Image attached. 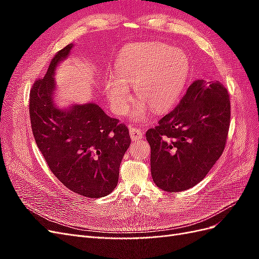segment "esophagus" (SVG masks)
Wrapping results in <instances>:
<instances>
[{
	"instance_id": "esophagus-1",
	"label": "esophagus",
	"mask_w": 259,
	"mask_h": 259,
	"mask_svg": "<svg viewBox=\"0 0 259 259\" xmlns=\"http://www.w3.org/2000/svg\"><path fill=\"white\" fill-rule=\"evenodd\" d=\"M143 131H140L139 128H137V127H134V126H132L131 128H130V135H131V137H132V139L133 140H137V139H140L143 137Z\"/></svg>"
}]
</instances>
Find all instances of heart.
<instances>
[{
    "instance_id": "b5f03b06",
    "label": "heart",
    "mask_w": 259,
    "mask_h": 259,
    "mask_svg": "<svg viewBox=\"0 0 259 259\" xmlns=\"http://www.w3.org/2000/svg\"><path fill=\"white\" fill-rule=\"evenodd\" d=\"M190 65L186 54L160 42L131 45L115 61V74L106 77L105 92L112 111L124 115L128 111L134 89L140 101L132 113L136 121H145L149 110L163 113L177 103L186 88Z\"/></svg>"
}]
</instances>
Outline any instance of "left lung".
<instances>
[{
    "label": "left lung",
    "mask_w": 259,
    "mask_h": 259,
    "mask_svg": "<svg viewBox=\"0 0 259 259\" xmlns=\"http://www.w3.org/2000/svg\"><path fill=\"white\" fill-rule=\"evenodd\" d=\"M230 114L227 89L194 81L174 110L146 133L155 185L178 192L199 184L224 152Z\"/></svg>",
    "instance_id": "8db88e82"
}]
</instances>
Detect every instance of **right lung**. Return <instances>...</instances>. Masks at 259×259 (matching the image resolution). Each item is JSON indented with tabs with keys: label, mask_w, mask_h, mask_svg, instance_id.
Listing matches in <instances>:
<instances>
[{
	"label": "right lung",
	"mask_w": 259,
	"mask_h": 259,
	"mask_svg": "<svg viewBox=\"0 0 259 259\" xmlns=\"http://www.w3.org/2000/svg\"><path fill=\"white\" fill-rule=\"evenodd\" d=\"M72 44L56 53L42 79L30 91L33 136L52 173L68 189L86 198L106 197L117 185L119 168L131 144L128 128L96 104L64 111L52 99L53 75Z\"/></svg>",
	"instance_id": "obj_1"
}]
</instances>
